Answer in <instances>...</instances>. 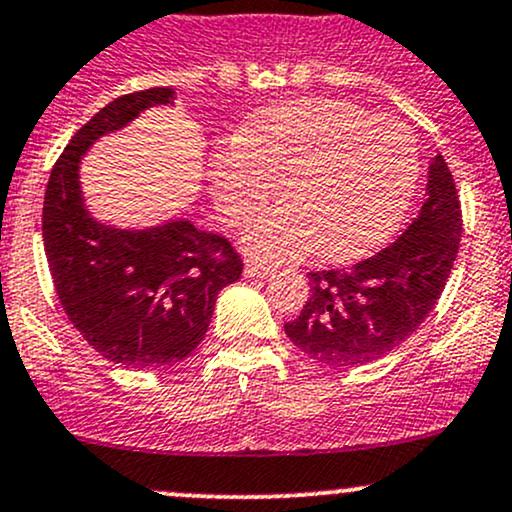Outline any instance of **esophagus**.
Here are the masks:
<instances>
[{
    "label": "esophagus",
    "mask_w": 512,
    "mask_h": 512,
    "mask_svg": "<svg viewBox=\"0 0 512 512\" xmlns=\"http://www.w3.org/2000/svg\"><path fill=\"white\" fill-rule=\"evenodd\" d=\"M274 270L270 265H265V262H257V260H247L245 262V274L247 277H252V279H265V277H270Z\"/></svg>",
    "instance_id": "1"
}]
</instances>
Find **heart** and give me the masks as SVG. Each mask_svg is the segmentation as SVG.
Here are the masks:
<instances>
[{
	"mask_svg": "<svg viewBox=\"0 0 512 512\" xmlns=\"http://www.w3.org/2000/svg\"><path fill=\"white\" fill-rule=\"evenodd\" d=\"M213 196L225 223L240 225L272 198L284 206L247 228L245 247L267 260L319 250L346 262L373 252L405 215L417 184V144L402 122L343 100L306 98L270 107L240 144L213 154Z\"/></svg>",
	"mask_w": 512,
	"mask_h": 512,
	"instance_id": "heart-1",
	"label": "heart"
}]
</instances>
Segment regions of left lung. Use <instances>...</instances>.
<instances>
[{"label": "left lung", "mask_w": 512, "mask_h": 512, "mask_svg": "<svg viewBox=\"0 0 512 512\" xmlns=\"http://www.w3.org/2000/svg\"><path fill=\"white\" fill-rule=\"evenodd\" d=\"M461 242V203L441 154L429 161L417 218L385 250L348 270L309 272V299L284 324L319 363L358 368L395 351L441 297Z\"/></svg>", "instance_id": "left-lung-1"}]
</instances>
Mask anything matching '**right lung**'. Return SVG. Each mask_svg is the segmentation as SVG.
I'll list each match as a JSON object with an SVG mask.
<instances>
[{
    "label": "right lung",
    "instance_id": "add662e5",
    "mask_svg": "<svg viewBox=\"0 0 512 512\" xmlns=\"http://www.w3.org/2000/svg\"><path fill=\"white\" fill-rule=\"evenodd\" d=\"M174 100V88H149L102 107L63 149L43 198V247L63 311L102 358L125 368L188 358L206 336L218 292L242 274L233 245L188 218L125 230L85 206L80 164L88 149Z\"/></svg>",
    "mask_w": 512,
    "mask_h": 512
}]
</instances>
